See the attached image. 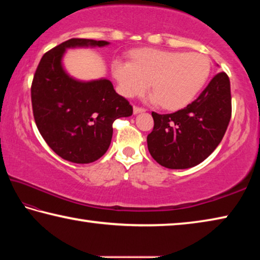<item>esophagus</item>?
Listing matches in <instances>:
<instances>
[{
    "instance_id": "obj_1",
    "label": "esophagus",
    "mask_w": 260,
    "mask_h": 260,
    "mask_svg": "<svg viewBox=\"0 0 260 260\" xmlns=\"http://www.w3.org/2000/svg\"><path fill=\"white\" fill-rule=\"evenodd\" d=\"M146 110H144L143 108H139V107H134L133 108V112L134 114H138V113H141V112H144Z\"/></svg>"
}]
</instances>
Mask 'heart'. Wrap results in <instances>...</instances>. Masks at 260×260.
<instances>
[{"label":"heart","mask_w":260,"mask_h":260,"mask_svg":"<svg viewBox=\"0 0 260 260\" xmlns=\"http://www.w3.org/2000/svg\"><path fill=\"white\" fill-rule=\"evenodd\" d=\"M111 69L125 98L143 94L151 82L155 91L148 100L178 110L187 107L204 87L211 65L208 57L199 52L141 49L133 52L132 61L114 59Z\"/></svg>","instance_id":"obj_1"}]
</instances>
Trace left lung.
I'll use <instances>...</instances> for the list:
<instances>
[{
  "label": "left lung",
  "mask_w": 260,
  "mask_h": 260,
  "mask_svg": "<svg viewBox=\"0 0 260 260\" xmlns=\"http://www.w3.org/2000/svg\"><path fill=\"white\" fill-rule=\"evenodd\" d=\"M151 114L155 125L147 142L153 159L172 170L199 165L219 146L230 124V78L220 72L184 109L173 113Z\"/></svg>",
  "instance_id": "left-lung-1"
}]
</instances>
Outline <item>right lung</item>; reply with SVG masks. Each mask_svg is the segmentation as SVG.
<instances>
[{
	"instance_id": "right-lung-1",
	"label": "right lung",
	"mask_w": 260,
	"mask_h": 260,
	"mask_svg": "<svg viewBox=\"0 0 260 260\" xmlns=\"http://www.w3.org/2000/svg\"><path fill=\"white\" fill-rule=\"evenodd\" d=\"M108 41L70 39L42 56L35 71L30 98L35 124L48 146L65 160L88 164L110 147L113 121L129 117L133 108L102 78L80 81L61 64L69 48L104 47Z\"/></svg>"
}]
</instances>
